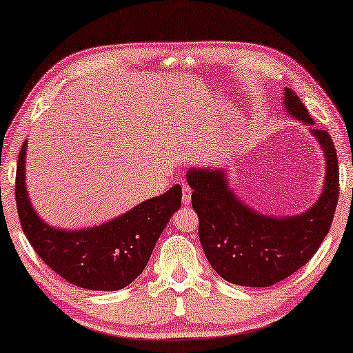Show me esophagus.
<instances>
[{
    "label": "esophagus",
    "mask_w": 353,
    "mask_h": 353,
    "mask_svg": "<svg viewBox=\"0 0 353 353\" xmlns=\"http://www.w3.org/2000/svg\"><path fill=\"white\" fill-rule=\"evenodd\" d=\"M181 191H183V199H181V202H183V205H189L191 203V195H192V189L188 186L186 183H183L181 184Z\"/></svg>",
    "instance_id": "1"
}]
</instances>
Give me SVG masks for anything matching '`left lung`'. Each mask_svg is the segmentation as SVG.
Masks as SVG:
<instances>
[{
	"mask_svg": "<svg viewBox=\"0 0 353 353\" xmlns=\"http://www.w3.org/2000/svg\"><path fill=\"white\" fill-rule=\"evenodd\" d=\"M284 108L309 126L325 156L323 189L311 208L283 218L263 214L233 194L225 169L186 172L205 256L221 278L236 285L270 287L289 278L316 254L333 222L339 195L333 140L314 126L307 108L289 88H284Z\"/></svg>",
	"mask_w": 353,
	"mask_h": 353,
	"instance_id": "1",
	"label": "left lung"
}]
</instances>
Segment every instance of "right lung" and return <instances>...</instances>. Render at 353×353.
Instances as JSON below:
<instances>
[{
    "label": "right lung",
    "mask_w": 353,
    "mask_h": 353,
    "mask_svg": "<svg viewBox=\"0 0 353 353\" xmlns=\"http://www.w3.org/2000/svg\"><path fill=\"white\" fill-rule=\"evenodd\" d=\"M25 140L15 175L21 229L39 257L68 283L86 290H120L145 270L172 214L181 207V186L139 203L101 225L68 230L52 227L32 208L25 181Z\"/></svg>",
    "instance_id": "right-lung-1"
}]
</instances>
